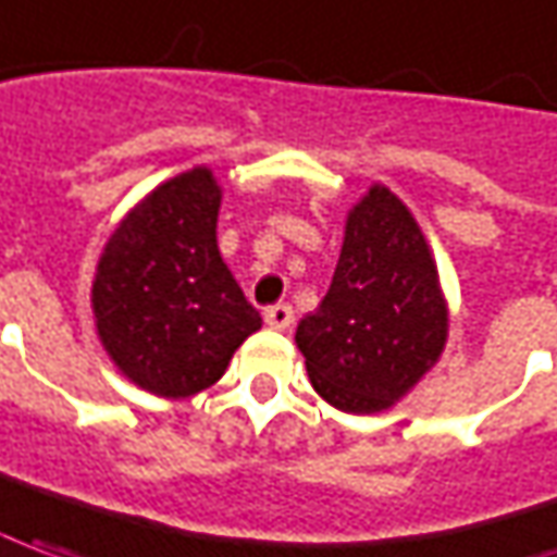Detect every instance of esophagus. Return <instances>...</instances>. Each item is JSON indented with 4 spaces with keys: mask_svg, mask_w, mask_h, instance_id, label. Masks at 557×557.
<instances>
[{
    "mask_svg": "<svg viewBox=\"0 0 557 557\" xmlns=\"http://www.w3.org/2000/svg\"><path fill=\"white\" fill-rule=\"evenodd\" d=\"M264 323L271 329H289L293 326V308L286 305V301H280V305H271V308L264 310Z\"/></svg>",
    "mask_w": 557,
    "mask_h": 557,
    "instance_id": "34e87169",
    "label": "esophagus"
}]
</instances>
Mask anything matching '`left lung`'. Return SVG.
Returning a JSON list of instances; mask_svg holds the SVG:
<instances>
[{
  "mask_svg": "<svg viewBox=\"0 0 557 557\" xmlns=\"http://www.w3.org/2000/svg\"><path fill=\"white\" fill-rule=\"evenodd\" d=\"M448 310L430 247L406 203L374 185L347 215L335 277L295 342L329 406L374 414L433 369Z\"/></svg>",
  "mask_w": 557,
  "mask_h": 557,
  "instance_id": "1",
  "label": "left lung"
}]
</instances>
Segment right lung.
I'll return each mask as SVG.
<instances>
[{
	"mask_svg": "<svg viewBox=\"0 0 557 557\" xmlns=\"http://www.w3.org/2000/svg\"><path fill=\"white\" fill-rule=\"evenodd\" d=\"M219 200L207 168L158 185L115 228L97 264L100 342L134 384L168 399L215 384L262 326L219 256Z\"/></svg>",
	"mask_w": 557,
	"mask_h": 557,
	"instance_id": "add662e5",
	"label": "right lung"
}]
</instances>
